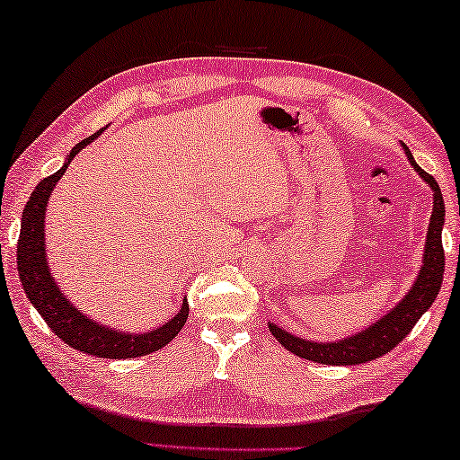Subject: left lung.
Segmentation results:
<instances>
[{
    "instance_id": "obj_1",
    "label": "left lung",
    "mask_w": 460,
    "mask_h": 460,
    "mask_svg": "<svg viewBox=\"0 0 460 460\" xmlns=\"http://www.w3.org/2000/svg\"><path fill=\"white\" fill-rule=\"evenodd\" d=\"M408 161L413 167V171L426 181L434 193V208L430 216V224H428L426 232V243H424V254H421V267L420 273L413 281L411 289L405 293L400 304H395L391 310L373 322L371 326L360 330L357 334H350L341 341L334 342H315L305 341V338L296 336L283 330L277 323L269 322V330L277 341H279L285 349L293 355L301 358L314 360L320 365H360L368 363L385 355V352L394 350L405 336L410 334V330L416 326V322L421 318V314L430 310L436 296H438L442 275H444V251H442V226H444V199L440 193V187L436 183L432 175L420 167L413 161V155L410 148L403 145Z\"/></svg>"
}]
</instances>
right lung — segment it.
Listing matches in <instances>:
<instances>
[{"instance_id": "obj_1", "label": "right lung", "mask_w": 460, "mask_h": 460, "mask_svg": "<svg viewBox=\"0 0 460 460\" xmlns=\"http://www.w3.org/2000/svg\"><path fill=\"white\" fill-rule=\"evenodd\" d=\"M105 130H97L92 137L83 138L79 145L71 148L66 159L57 172L42 179L36 190L26 201L24 212H22V230L18 240V273L22 288L26 291L39 314L49 323L65 344L73 346L75 350L87 352V355L100 358H137L150 355V352L167 346L175 338L181 328L185 326L187 315H190V304L183 299L177 315H172L163 326L148 330V332H122V330L108 328L103 323L87 318L77 305H73L63 291L58 289L57 279L50 273L47 259V243H44V217H47V203L55 190L58 179L69 169L75 155L100 137Z\"/></svg>"}]
</instances>
